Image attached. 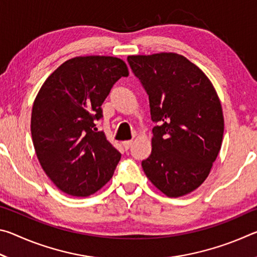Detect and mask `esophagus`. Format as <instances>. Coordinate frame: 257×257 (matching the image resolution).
Returning <instances> with one entry per match:
<instances>
[{
    "instance_id": "esophagus-1",
    "label": "esophagus",
    "mask_w": 257,
    "mask_h": 257,
    "mask_svg": "<svg viewBox=\"0 0 257 257\" xmlns=\"http://www.w3.org/2000/svg\"><path fill=\"white\" fill-rule=\"evenodd\" d=\"M132 145H133V141H125V142L122 143V146L124 147L125 150H129L130 146H132Z\"/></svg>"
}]
</instances>
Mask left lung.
<instances>
[{
    "mask_svg": "<svg viewBox=\"0 0 257 257\" xmlns=\"http://www.w3.org/2000/svg\"><path fill=\"white\" fill-rule=\"evenodd\" d=\"M127 60L149 94L151 118L158 123L143 170L168 197L185 196L205 181L221 150L220 98L205 73L184 55L162 52Z\"/></svg>",
    "mask_w": 257,
    "mask_h": 257,
    "instance_id": "left-lung-1",
    "label": "left lung"
}]
</instances>
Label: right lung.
<instances>
[{"label": "right lung", "instance_id": "obj_1", "mask_svg": "<svg viewBox=\"0 0 257 257\" xmlns=\"http://www.w3.org/2000/svg\"><path fill=\"white\" fill-rule=\"evenodd\" d=\"M128 75L119 58L76 56L42 85L32 111L33 144L43 170L63 193L89 196L114 173L121 154L94 120L102 118L112 86Z\"/></svg>", "mask_w": 257, "mask_h": 257}]
</instances>
